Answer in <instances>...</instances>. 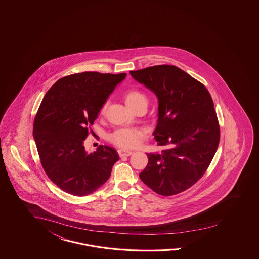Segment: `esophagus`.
<instances>
[{
    "mask_svg": "<svg viewBox=\"0 0 259 259\" xmlns=\"http://www.w3.org/2000/svg\"><path fill=\"white\" fill-rule=\"evenodd\" d=\"M118 155L119 157H129L133 154V152L131 151H127V150L119 149L118 150Z\"/></svg>",
    "mask_w": 259,
    "mask_h": 259,
    "instance_id": "34e87169",
    "label": "esophagus"
}]
</instances>
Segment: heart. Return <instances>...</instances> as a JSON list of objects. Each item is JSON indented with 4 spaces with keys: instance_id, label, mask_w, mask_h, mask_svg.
Masks as SVG:
<instances>
[{
    "instance_id": "b5f03b06",
    "label": "heart",
    "mask_w": 259,
    "mask_h": 259,
    "mask_svg": "<svg viewBox=\"0 0 259 259\" xmlns=\"http://www.w3.org/2000/svg\"><path fill=\"white\" fill-rule=\"evenodd\" d=\"M125 103L131 108L135 110L142 104L147 105V98L145 94L139 89H129L123 95ZM106 103L102 106L101 113L103 114L106 110ZM145 132L140 128L134 127H124L118 128L113 133L110 134L109 140L117 146L122 148H135L138 147L144 139Z\"/></svg>"
}]
</instances>
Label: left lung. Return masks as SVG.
<instances>
[{"instance_id":"8db88e82","label":"left lung","mask_w":259,"mask_h":259,"mask_svg":"<svg viewBox=\"0 0 259 259\" xmlns=\"http://www.w3.org/2000/svg\"><path fill=\"white\" fill-rule=\"evenodd\" d=\"M158 101L154 131L160 154H147L141 181L161 196H174L198 181L212 161L220 131L212 97L201 82L175 65L130 71Z\"/></svg>"}]
</instances>
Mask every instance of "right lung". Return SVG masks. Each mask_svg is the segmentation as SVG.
<instances>
[{
    "label": "right lung",
    "instance_id": "1",
    "mask_svg": "<svg viewBox=\"0 0 259 259\" xmlns=\"http://www.w3.org/2000/svg\"><path fill=\"white\" fill-rule=\"evenodd\" d=\"M125 73L82 72L50 87L34 119L33 137L47 177L73 196L92 194L108 181L119 157L109 146L87 153L83 141L109 95Z\"/></svg>",
    "mask_w": 259,
    "mask_h": 259
}]
</instances>
